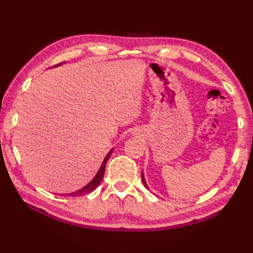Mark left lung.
Returning a JSON list of instances; mask_svg holds the SVG:
<instances>
[{
    "label": "left lung",
    "instance_id": "obj_1",
    "mask_svg": "<svg viewBox=\"0 0 253 253\" xmlns=\"http://www.w3.org/2000/svg\"><path fill=\"white\" fill-rule=\"evenodd\" d=\"M142 181H143V183H144V185H145V187L148 188L147 184H146V181H145V177H144V174H143V173H142Z\"/></svg>",
    "mask_w": 253,
    "mask_h": 253
}]
</instances>
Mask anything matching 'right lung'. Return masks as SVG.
<instances>
[{
    "instance_id": "add662e5",
    "label": "right lung",
    "mask_w": 253,
    "mask_h": 253,
    "mask_svg": "<svg viewBox=\"0 0 253 253\" xmlns=\"http://www.w3.org/2000/svg\"><path fill=\"white\" fill-rule=\"evenodd\" d=\"M61 64H63V63H61ZM61 64H58V65H56V66H54V67H58V66H60ZM112 150H114V148H112V149L109 151V153L107 154V156L105 157V159H104V161H103L102 166H100L99 170H98L97 173H96V175L94 176V178L92 179L91 182H89L87 185H85V186H84V187H82L81 189L76 190V192H74V193L66 194V195H67V196H74V197H75V196H82V195H86V194L92 193L93 190L98 186L100 181H102V178H103V176H104V173H105L106 164H107L109 157H110V155L112 154ZM66 195H63V196H66Z\"/></svg>"
}]
</instances>
